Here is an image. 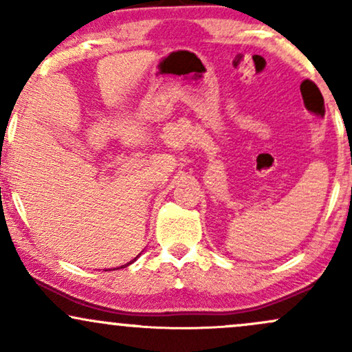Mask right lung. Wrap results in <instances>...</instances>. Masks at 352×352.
Here are the masks:
<instances>
[{
  "mask_svg": "<svg viewBox=\"0 0 352 352\" xmlns=\"http://www.w3.org/2000/svg\"><path fill=\"white\" fill-rule=\"evenodd\" d=\"M131 263H134V261H129V263H127V265H124V266H120V268H125V266H129V265H131Z\"/></svg>",
  "mask_w": 352,
  "mask_h": 352,
  "instance_id": "obj_1",
  "label": "right lung"
}]
</instances>
